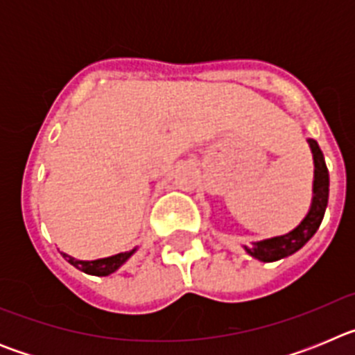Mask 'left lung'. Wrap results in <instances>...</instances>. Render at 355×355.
<instances>
[{
	"mask_svg": "<svg viewBox=\"0 0 355 355\" xmlns=\"http://www.w3.org/2000/svg\"><path fill=\"white\" fill-rule=\"evenodd\" d=\"M307 144L311 147L313 163H315V178H313V199L309 211L304 216L300 224L290 233L281 234V236L266 238V240L252 241V245H243L245 252L252 258L259 259L263 263L279 261V259L288 258L297 250L302 249L307 241L311 240L313 234L318 231L322 218H324L325 208L329 200V171L325 165L324 155L320 150L318 142L313 139H307Z\"/></svg>",
	"mask_w": 355,
	"mask_h": 355,
	"instance_id": "8db88e82",
	"label": "left lung"
}]
</instances>
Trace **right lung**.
<instances>
[{
	"instance_id": "right-lung-1",
	"label": "right lung",
	"mask_w": 355,
	"mask_h": 355,
	"mask_svg": "<svg viewBox=\"0 0 355 355\" xmlns=\"http://www.w3.org/2000/svg\"><path fill=\"white\" fill-rule=\"evenodd\" d=\"M137 252V247L131 250H126V252H119L115 256H108V258H101V259H94V261H83V259H76L69 256V254L60 252L67 263H71L72 266H76L78 270L85 272V274L89 275H97V277H103V275H110L114 274L115 270H119L128 259Z\"/></svg>"
}]
</instances>
